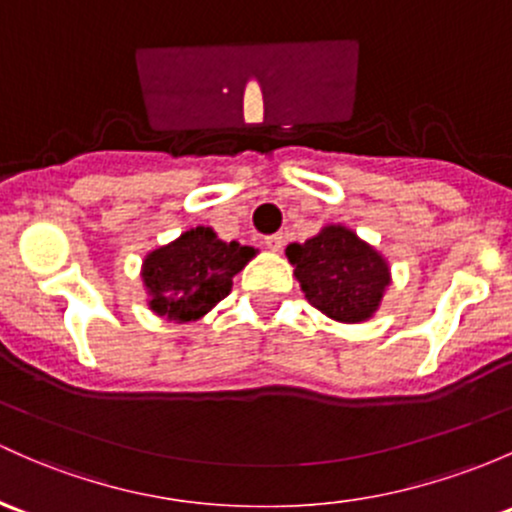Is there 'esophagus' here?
<instances>
[{"mask_svg":"<svg viewBox=\"0 0 512 512\" xmlns=\"http://www.w3.org/2000/svg\"><path fill=\"white\" fill-rule=\"evenodd\" d=\"M263 244H266L271 251H280V249H283V244H285V236L283 234H271V236H266V239H263Z\"/></svg>","mask_w":512,"mask_h":512,"instance_id":"1","label":"esophagus"}]
</instances>
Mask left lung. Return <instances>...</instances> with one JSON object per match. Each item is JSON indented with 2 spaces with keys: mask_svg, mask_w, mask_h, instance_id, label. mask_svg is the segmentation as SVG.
Masks as SVG:
<instances>
[{
  "mask_svg": "<svg viewBox=\"0 0 512 512\" xmlns=\"http://www.w3.org/2000/svg\"><path fill=\"white\" fill-rule=\"evenodd\" d=\"M285 256L307 302L344 324L371 320L390 285L383 254L342 224H327L305 244H290Z\"/></svg>",
  "mask_w": 512,
  "mask_h": 512,
  "instance_id": "left-lung-1",
  "label": "left lung"
}]
</instances>
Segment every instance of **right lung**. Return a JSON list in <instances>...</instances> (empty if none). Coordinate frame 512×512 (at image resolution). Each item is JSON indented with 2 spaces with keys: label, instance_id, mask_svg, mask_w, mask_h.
Here are the masks:
<instances>
[{
  "label": "right lung",
  "instance_id": "right-lung-1",
  "mask_svg": "<svg viewBox=\"0 0 512 512\" xmlns=\"http://www.w3.org/2000/svg\"><path fill=\"white\" fill-rule=\"evenodd\" d=\"M258 254L254 246L222 241L212 227H195L148 251L141 278L148 310L168 322H197L232 293V280Z\"/></svg>",
  "mask_w": 512,
  "mask_h": 512
}]
</instances>
